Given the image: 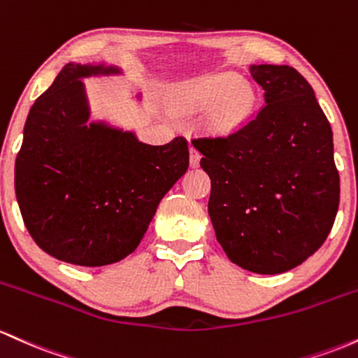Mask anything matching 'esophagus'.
<instances>
[{
  "label": "esophagus",
  "instance_id": "obj_1",
  "mask_svg": "<svg viewBox=\"0 0 358 358\" xmlns=\"http://www.w3.org/2000/svg\"><path fill=\"white\" fill-rule=\"evenodd\" d=\"M199 160H201V154L198 150H196L194 147L189 148V162L192 167H198L199 166Z\"/></svg>",
  "mask_w": 358,
  "mask_h": 358
}]
</instances>
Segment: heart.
I'll return each instance as SVG.
<instances>
[{
  "label": "heart",
  "mask_w": 358,
  "mask_h": 358,
  "mask_svg": "<svg viewBox=\"0 0 358 358\" xmlns=\"http://www.w3.org/2000/svg\"><path fill=\"white\" fill-rule=\"evenodd\" d=\"M174 104L182 113H203L210 110L208 128L216 135H228L250 118L255 106V92L250 84L240 81L236 74L220 72L184 84Z\"/></svg>",
  "instance_id": "heart-1"
}]
</instances>
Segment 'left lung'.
<instances>
[{"label": "left lung", "mask_w": 358, "mask_h": 358, "mask_svg": "<svg viewBox=\"0 0 358 358\" xmlns=\"http://www.w3.org/2000/svg\"><path fill=\"white\" fill-rule=\"evenodd\" d=\"M250 74L266 104L228 136L194 138L211 179L208 213L233 264L280 274L327 240L340 203L330 122L294 67L259 64Z\"/></svg>", "instance_id": "1"}]
</instances>
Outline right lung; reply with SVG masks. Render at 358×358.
I'll return each mask as SVG.
<instances>
[{
	"mask_svg": "<svg viewBox=\"0 0 358 358\" xmlns=\"http://www.w3.org/2000/svg\"><path fill=\"white\" fill-rule=\"evenodd\" d=\"M113 74L122 69L66 64L30 108L15 162L28 233L43 252L74 266L101 267L130 255L189 166L184 136L148 145L131 131L87 123L81 79Z\"/></svg>",
	"mask_w": 358,
	"mask_h": 358,
	"instance_id": "1",
	"label": "right lung"
}]
</instances>
